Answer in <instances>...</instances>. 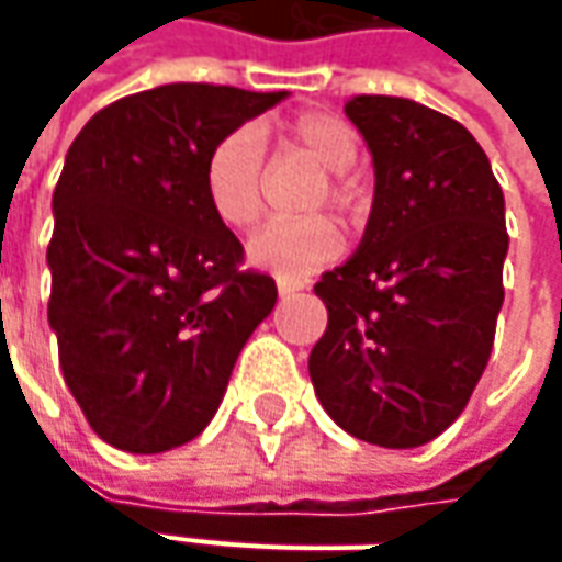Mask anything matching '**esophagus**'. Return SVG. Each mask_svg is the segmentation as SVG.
Listing matches in <instances>:
<instances>
[{"instance_id": "obj_1", "label": "esophagus", "mask_w": 562, "mask_h": 562, "mask_svg": "<svg viewBox=\"0 0 562 562\" xmlns=\"http://www.w3.org/2000/svg\"><path fill=\"white\" fill-rule=\"evenodd\" d=\"M296 291H303V281H284V278L278 281V293L281 296H293Z\"/></svg>"}]
</instances>
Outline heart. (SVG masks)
I'll return each instance as SVG.
<instances>
[{
	"mask_svg": "<svg viewBox=\"0 0 562 562\" xmlns=\"http://www.w3.org/2000/svg\"><path fill=\"white\" fill-rule=\"evenodd\" d=\"M284 143L325 168V181L313 187L306 209L331 203L344 218H357L362 205L359 184L347 175V168L357 162V131L331 112H300L288 121ZM205 196L225 225H256L266 205V140L259 127L240 124L209 149ZM340 247L344 237L335 218L313 212L303 218H278L262 225L249 237L247 256L252 266L281 278H303L335 262Z\"/></svg>",
	"mask_w": 562,
	"mask_h": 562,
	"instance_id": "heart-1",
	"label": "heart"
}]
</instances>
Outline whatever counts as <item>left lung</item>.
Instances as JSON below:
<instances>
[{
  "label": "left lung",
  "instance_id": "1",
  "mask_svg": "<svg viewBox=\"0 0 562 562\" xmlns=\"http://www.w3.org/2000/svg\"><path fill=\"white\" fill-rule=\"evenodd\" d=\"M344 112L375 162L359 249L315 284L328 328L310 353L325 413L359 441L422 447L485 372L504 303V190L460 121L400 97Z\"/></svg>",
  "mask_w": 562,
  "mask_h": 562
}]
</instances>
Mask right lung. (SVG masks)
<instances>
[{
	"label": "right lung",
	"mask_w": 562,
	"mask_h": 562,
	"mask_svg": "<svg viewBox=\"0 0 562 562\" xmlns=\"http://www.w3.org/2000/svg\"><path fill=\"white\" fill-rule=\"evenodd\" d=\"M284 97L165 83L99 109L65 156L49 325L77 406L119 450L193 441L274 310V281L240 269L244 247L205 196V159Z\"/></svg>",
	"instance_id": "1"
}]
</instances>
